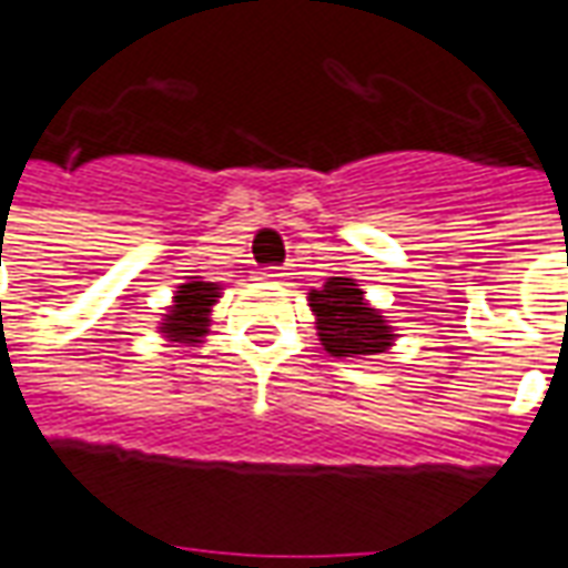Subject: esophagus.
<instances>
[{"label":"esophagus","instance_id":"esophagus-1","mask_svg":"<svg viewBox=\"0 0 568 568\" xmlns=\"http://www.w3.org/2000/svg\"><path fill=\"white\" fill-rule=\"evenodd\" d=\"M284 275H287V272H281V268H275V265L262 272V277H268V281H281V277H284Z\"/></svg>","mask_w":568,"mask_h":568}]
</instances>
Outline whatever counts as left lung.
<instances>
[{"mask_svg": "<svg viewBox=\"0 0 568 568\" xmlns=\"http://www.w3.org/2000/svg\"><path fill=\"white\" fill-rule=\"evenodd\" d=\"M315 312L318 339L334 358H365L393 346V327L365 300V291L352 277H327V284L308 293Z\"/></svg>", "mask_w": 568, "mask_h": 568, "instance_id": "1", "label": "left lung"}]
</instances>
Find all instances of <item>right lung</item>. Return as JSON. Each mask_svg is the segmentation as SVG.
I'll use <instances>...</instances> for the list:
<instances>
[{
  "mask_svg": "<svg viewBox=\"0 0 568 568\" xmlns=\"http://www.w3.org/2000/svg\"><path fill=\"white\" fill-rule=\"evenodd\" d=\"M219 284L213 281H187L172 296L170 315L160 324V334L172 343H201L210 327V308L216 306Z\"/></svg>",
  "mask_w": 568,
  "mask_h": 568,
  "instance_id": "right-lung-1",
  "label": "right lung"
}]
</instances>
